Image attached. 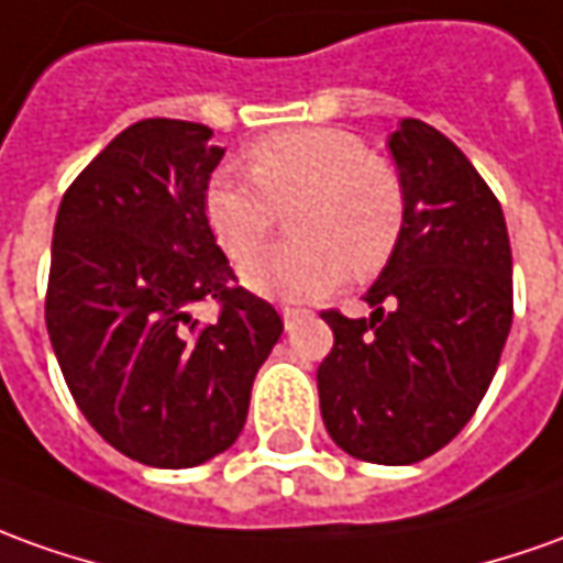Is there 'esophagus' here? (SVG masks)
I'll return each mask as SVG.
<instances>
[{"instance_id": "esophagus-1", "label": "esophagus", "mask_w": 563, "mask_h": 563, "mask_svg": "<svg viewBox=\"0 0 563 563\" xmlns=\"http://www.w3.org/2000/svg\"><path fill=\"white\" fill-rule=\"evenodd\" d=\"M282 316H285V324H294V321L303 316V309H294V306H282Z\"/></svg>"}]
</instances>
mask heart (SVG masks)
<instances>
[{"instance_id":"b5f03b06","label":"heart","mask_w":563,"mask_h":563,"mask_svg":"<svg viewBox=\"0 0 563 563\" xmlns=\"http://www.w3.org/2000/svg\"><path fill=\"white\" fill-rule=\"evenodd\" d=\"M251 177L217 170L205 186V217L220 247L244 260L282 211L300 239L263 247L244 263V282L275 300H312L349 269L386 266L405 230V186L398 170L371 156L340 128H288L260 137L247 153Z\"/></svg>"}]
</instances>
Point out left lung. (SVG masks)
Wrapping results in <instances>:
<instances>
[{"instance_id": "8db88e82", "label": "left lung", "mask_w": 563, "mask_h": 563, "mask_svg": "<svg viewBox=\"0 0 563 563\" xmlns=\"http://www.w3.org/2000/svg\"><path fill=\"white\" fill-rule=\"evenodd\" d=\"M405 230L367 303L324 309L333 349L319 364L321 420L349 456L407 466L472 420L511 328L506 217L460 146L420 119L389 137Z\"/></svg>"}]
</instances>
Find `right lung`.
I'll list each match as a JSON object with an SVG mask.
<instances>
[{"instance_id":"add662e5","label":"right lung","mask_w":563,"mask_h":563,"mask_svg":"<svg viewBox=\"0 0 563 563\" xmlns=\"http://www.w3.org/2000/svg\"><path fill=\"white\" fill-rule=\"evenodd\" d=\"M214 131L180 119L128 125L57 208L45 324L69 395L143 466L208 463L242 435L260 364L285 331L239 285L205 217L223 158ZM218 303L201 325L188 309Z\"/></svg>"}]
</instances>
